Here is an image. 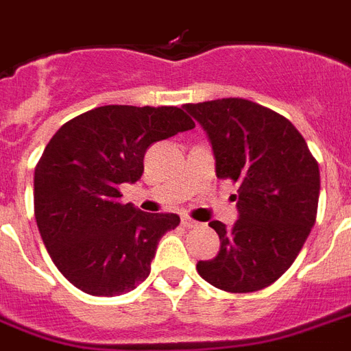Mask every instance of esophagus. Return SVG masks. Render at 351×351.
Masks as SVG:
<instances>
[{"instance_id":"34e87169","label":"esophagus","mask_w":351,"mask_h":351,"mask_svg":"<svg viewBox=\"0 0 351 351\" xmlns=\"http://www.w3.org/2000/svg\"><path fill=\"white\" fill-rule=\"evenodd\" d=\"M181 225L186 227V229H194V227H197V221H194L192 218H186V216H184V218L181 219Z\"/></svg>"}]
</instances>
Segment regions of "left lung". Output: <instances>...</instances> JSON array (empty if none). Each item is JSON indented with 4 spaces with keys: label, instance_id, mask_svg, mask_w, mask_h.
Segmentation results:
<instances>
[{
    "label": "left lung",
    "instance_id": "8db88e82",
    "mask_svg": "<svg viewBox=\"0 0 351 351\" xmlns=\"http://www.w3.org/2000/svg\"><path fill=\"white\" fill-rule=\"evenodd\" d=\"M213 146L216 176L238 183L232 227L210 221L219 252L197 262L218 289L251 293L291 267L317 218L319 165L298 130L276 111L245 99L186 104Z\"/></svg>",
    "mask_w": 351,
    "mask_h": 351
}]
</instances>
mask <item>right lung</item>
Segmentation results:
<instances>
[{
  "label": "right lung",
  "instance_id": "right-lung-1",
  "mask_svg": "<svg viewBox=\"0 0 351 351\" xmlns=\"http://www.w3.org/2000/svg\"><path fill=\"white\" fill-rule=\"evenodd\" d=\"M181 108L100 106L65 122L34 170V216L54 265L80 291L115 297L150 274L157 243L178 214L119 203L154 143L192 130Z\"/></svg>",
  "mask_w": 351,
  "mask_h": 351
}]
</instances>
